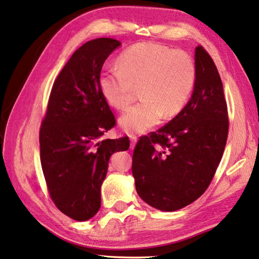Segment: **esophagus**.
<instances>
[{
    "label": "esophagus",
    "mask_w": 259,
    "mask_h": 259,
    "mask_svg": "<svg viewBox=\"0 0 259 259\" xmlns=\"http://www.w3.org/2000/svg\"><path fill=\"white\" fill-rule=\"evenodd\" d=\"M130 140H131V148H134V146H135V143H137V140H138V138H137V135H134V134H131L130 135Z\"/></svg>",
    "instance_id": "1"
}]
</instances>
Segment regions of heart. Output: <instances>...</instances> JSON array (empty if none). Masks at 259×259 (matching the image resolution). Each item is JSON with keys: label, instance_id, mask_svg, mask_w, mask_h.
I'll use <instances>...</instances> for the list:
<instances>
[{"label": "heart", "instance_id": "obj_1", "mask_svg": "<svg viewBox=\"0 0 259 259\" xmlns=\"http://www.w3.org/2000/svg\"><path fill=\"white\" fill-rule=\"evenodd\" d=\"M119 68L101 71L98 87L106 103L124 110L140 87L143 99L130 107L119 119L128 133H145L162 120L163 116L180 113L192 94L197 79L196 62L188 52L163 44H135L119 57Z\"/></svg>", "mask_w": 259, "mask_h": 259}]
</instances>
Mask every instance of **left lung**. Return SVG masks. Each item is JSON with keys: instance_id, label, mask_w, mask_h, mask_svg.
I'll use <instances>...</instances> for the list:
<instances>
[{"instance_id": "8db88e82", "label": "left lung", "mask_w": 259, "mask_h": 259, "mask_svg": "<svg viewBox=\"0 0 259 259\" xmlns=\"http://www.w3.org/2000/svg\"><path fill=\"white\" fill-rule=\"evenodd\" d=\"M197 79L180 113L139 139L132 174L143 201L165 212L181 209L212 182L228 137V111L220 75L202 46L196 47Z\"/></svg>"}]
</instances>
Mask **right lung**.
Masks as SVG:
<instances>
[{
  "label": "right lung",
  "instance_id": "right-lung-1",
  "mask_svg": "<svg viewBox=\"0 0 259 259\" xmlns=\"http://www.w3.org/2000/svg\"><path fill=\"white\" fill-rule=\"evenodd\" d=\"M120 45L116 39L97 38L75 51L54 81L41 121L40 162L47 189L55 206L76 221L98 212L111 155L130 148L128 137L99 140L116 118L102 96L98 76Z\"/></svg>",
  "mask_w": 259,
  "mask_h": 259
}]
</instances>
